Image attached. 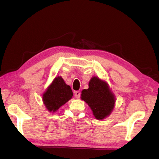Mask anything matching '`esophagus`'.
I'll use <instances>...</instances> for the list:
<instances>
[{
	"label": "esophagus",
	"mask_w": 159,
	"mask_h": 159,
	"mask_svg": "<svg viewBox=\"0 0 159 159\" xmlns=\"http://www.w3.org/2000/svg\"><path fill=\"white\" fill-rule=\"evenodd\" d=\"M80 92L79 91H75V93H74V95H75V98H77V99H79L80 98Z\"/></svg>",
	"instance_id": "obj_1"
}]
</instances>
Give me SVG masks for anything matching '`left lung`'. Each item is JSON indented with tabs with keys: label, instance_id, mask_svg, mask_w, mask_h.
<instances>
[{
	"label": "left lung",
	"instance_id": "obj_1",
	"mask_svg": "<svg viewBox=\"0 0 159 159\" xmlns=\"http://www.w3.org/2000/svg\"><path fill=\"white\" fill-rule=\"evenodd\" d=\"M81 99L87 103L95 117L103 119L110 115L115 105V97L105 81L93 77L89 83V88L84 89Z\"/></svg>",
	"mask_w": 159,
	"mask_h": 159
}]
</instances>
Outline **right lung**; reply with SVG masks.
<instances>
[{"label":"right lung","mask_w":159,"mask_h":159,"mask_svg":"<svg viewBox=\"0 0 159 159\" xmlns=\"http://www.w3.org/2000/svg\"><path fill=\"white\" fill-rule=\"evenodd\" d=\"M72 96L70 86L66 85L61 77H57L43 95V102L49 111L55 112Z\"/></svg>","instance_id":"right-lung-1"}]
</instances>
